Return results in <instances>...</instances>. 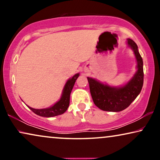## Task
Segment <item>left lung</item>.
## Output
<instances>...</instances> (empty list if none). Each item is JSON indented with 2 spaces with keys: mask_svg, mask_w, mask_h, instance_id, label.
<instances>
[{
  "mask_svg": "<svg viewBox=\"0 0 160 160\" xmlns=\"http://www.w3.org/2000/svg\"><path fill=\"white\" fill-rule=\"evenodd\" d=\"M128 44L134 52L137 60V72L125 85L111 87L92 78L87 77L94 103L102 111H118L128 108L141 92L143 84V59L138 46L132 39L128 38Z\"/></svg>",
  "mask_w": 160,
  "mask_h": 160,
  "instance_id": "left-lung-1",
  "label": "left lung"
}]
</instances>
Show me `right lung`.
<instances>
[{"mask_svg":"<svg viewBox=\"0 0 160 160\" xmlns=\"http://www.w3.org/2000/svg\"><path fill=\"white\" fill-rule=\"evenodd\" d=\"M78 76H79V73H76L71 78L67 81L66 84L63 88L62 96H61L60 100L57 102L54 106L49 107V108L42 109L32 108L30 106H28V108L36 114L43 117H52L64 113L69 106L70 95H71L74 84Z\"/></svg>","mask_w":160,"mask_h":160,"instance_id":"right-lung-1","label":"right lung"}]
</instances>
